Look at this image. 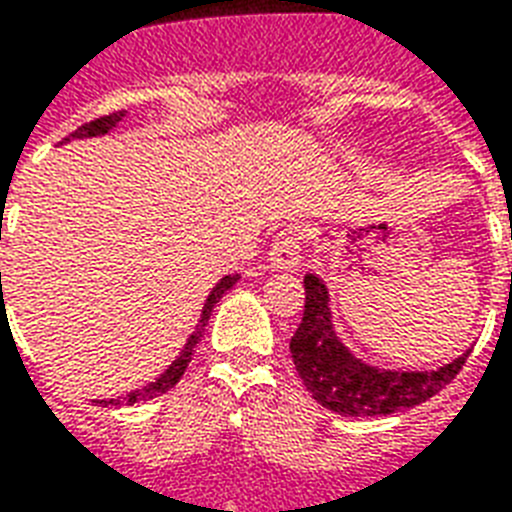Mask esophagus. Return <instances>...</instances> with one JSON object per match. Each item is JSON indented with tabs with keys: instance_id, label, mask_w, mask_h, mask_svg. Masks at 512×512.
<instances>
[{
	"instance_id": "1",
	"label": "esophagus",
	"mask_w": 512,
	"mask_h": 512,
	"mask_svg": "<svg viewBox=\"0 0 512 512\" xmlns=\"http://www.w3.org/2000/svg\"><path fill=\"white\" fill-rule=\"evenodd\" d=\"M300 257H303L300 236L292 228L279 231V236L273 239L271 252H268V263H271L273 271H295V268H300Z\"/></svg>"
}]
</instances>
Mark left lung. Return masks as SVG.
I'll list each match as a JSON object with an SVG mask.
<instances>
[{"instance_id":"8db88e82","label":"left lung","mask_w":512,"mask_h":512,"mask_svg":"<svg viewBox=\"0 0 512 512\" xmlns=\"http://www.w3.org/2000/svg\"><path fill=\"white\" fill-rule=\"evenodd\" d=\"M305 311L289 342L300 380L321 406L345 417H380L433 398L460 374L470 350L430 372H393L364 364L332 327L327 284L305 273ZM512 284V281H510Z\"/></svg>"}]
</instances>
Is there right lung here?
<instances>
[{"label": "right lung", "instance_id": "right-lung-1", "mask_svg": "<svg viewBox=\"0 0 512 512\" xmlns=\"http://www.w3.org/2000/svg\"><path fill=\"white\" fill-rule=\"evenodd\" d=\"M124 116H127L124 111H116V114L100 116V119H95V122L82 124L79 130L71 132V135H68L63 143H68V140H74V138H98V135H108V132L114 130L116 124L122 122ZM0 276H2V273H0ZM236 281H239V273H236V276H223V279L217 281L215 287H212V292H209V297H207V303H204V311H201L199 324H196V332L188 337L185 348L180 350V356L172 361L167 372L159 374L154 382H148L146 388L132 390V393H127V396H119V398H103V401H95V404H103V406H124V404H127V406H132V404H140V401H148V398L162 396V393H167L170 388H175L177 382H180V377H183L185 369H188V364H191L193 353H196V345H199V340L204 337V329H207V321H209V316H212V308L220 303V297H223L225 292H228V289L236 284Z\"/></svg>", "mask_w": 512, "mask_h": 512}]
</instances>
